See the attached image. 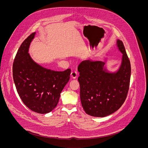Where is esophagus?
I'll return each mask as SVG.
<instances>
[{"instance_id":"obj_1","label":"esophagus","mask_w":148,"mask_h":148,"mask_svg":"<svg viewBox=\"0 0 148 148\" xmlns=\"http://www.w3.org/2000/svg\"><path fill=\"white\" fill-rule=\"evenodd\" d=\"M71 77L73 78H76L77 77V72L76 71H73L71 73Z\"/></svg>"}]
</instances>
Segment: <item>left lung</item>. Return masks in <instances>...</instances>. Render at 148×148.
Instances as JSON below:
<instances>
[{"mask_svg": "<svg viewBox=\"0 0 148 148\" xmlns=\"http://www.w3.org/2000/svg\"><path fill=\"white\" fill-rule=\"evenodd\" d=\"M122 54L115 71H109L100 61H82L78 67L80 99L84 110L92 116L104 117L116 111L123 103L129 90L131 68L122 41L116 40Z\"/></svg>", "mask_w": 148, "mask_h": 148, "instance_id": "1", "label": "left lung"}]
</instances>
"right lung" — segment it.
<instances>
[{
	"label": "right lung",
	"mask_w": 148,
	"mask_h": 148,
	"mask_svg": "<svg viewBox=\"0 0 148 148\" xmlns=\"http://www.w3.org/2000/svg\"><path fill=\"white\" fill-rule=\"evenodd\" d=\"M36 32L21 45L13 64V77L17 93L27 107L47 114L57 106L60 94L70 79L71 70L56 71L42 67L29 53Z\"/></svg>",
	"instance_id": "obj_1"
}]
</instances>
